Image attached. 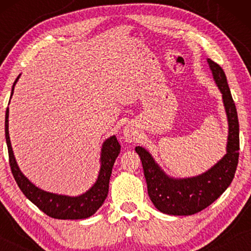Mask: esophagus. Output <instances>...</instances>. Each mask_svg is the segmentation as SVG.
I'll use <instances>...</instances> for the list:
<instances>
[{"label":"esophagus","instance_id":"esophagus-1","mask_svg":"<svg viewBox=\"0 0 251 251\" xmlns=\"http://www.w3.org/2000/svg\"><path fill=\"white\" fill-rule=\"evenodd\" d=\"M125 137L128 142H135L137 137H138V133H137L136 130L131 128V126H126L125 129Z\"/></svg>","mask_w":251,"mask_h":251}]
</instances>
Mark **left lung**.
<instances>
[{
    "label": "left lung",
    "mask_w": 251,
    "mask_h": 251,
    "mask_svg": "<svg viewBox=\"0 0 251 251\" xmlns=\"http://www.w3.org/2000/svg\"><path fill=\"white\" fill-rule=\"evenodd\" d=\"M215 83L222 94L227 116L228 135L226 154L205 173L194 177L175 178L167 175L149 151L137 146L151 201L157 210L167 215L190 216L203 210L217 200L231 185L239 161V121L235 104L224 71L207 59Z\"/></svg>",
    "instance_id": "8db88e82"
}]
</instances>
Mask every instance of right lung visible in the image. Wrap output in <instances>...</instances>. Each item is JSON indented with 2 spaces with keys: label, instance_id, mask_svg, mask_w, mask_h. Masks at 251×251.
<instances>
[{
  "label": "right lung",
  "instance_id": "right-lung-1",
  "mask_svg": "<svg viewBox=\"0 0 251 251\" xmlns=\"http://www.w3.org/2000/svg\"><path fill=\"white\" fill-rule=\"evenodd\" d=\"M20 74L12 85L11 97L15 90V85L19 80ZM10 97V99H11ZM5 139L8 145L9 162L11 167L13 177L24 195L33 202L40 210L52 218L57 219H85L90 217L101 207L108 194L109 178L114 166L116 157L120 154L121 146L115 136L108 137L102 143L100 152V169L96 183L81 195L70 197V195L56 194L41 190L35 186L19 169L15 154H13L11 142L9 136V107L5 112Z\"/></svg>",
  "mask_w": 251,
  "mask_h": 251
}]
</instances>
